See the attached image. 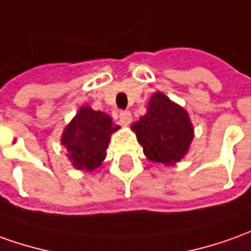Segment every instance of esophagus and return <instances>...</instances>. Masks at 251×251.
<instances>
[{
  "mask_svg": "<svg viewBox=\"0 0 251 251\" xmlns=\"http://www.w3.org/2000/svg\"><path fill=\"white\" fill-rule=\"evenodd\" d=\"M119 117H120V123H122L123 126H127V124L132 122V115H131V112H128V110H122Z\"/></svg>",
  "mask_w": 251,
  "mask_h": 251,
  "instance_id": "esophagus-1",
  "label": "esophagus"
}]
</instances>
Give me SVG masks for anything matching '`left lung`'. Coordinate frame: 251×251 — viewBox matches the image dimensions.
<instances>
[{"label": "left lung", "mask_w": 251, "mask_h": 251, "mask_svg": "<svg viewBox=\"0 0 251 251\" xmlns=\"http://www.w3.org/2000/svg\"><path fill=\"white\" fill-rule=\"evenodd\" d=\"M132 129L149 160L165 165L180 161L194 138L187 112L162 93L151 96L146 115Z\"/></svg>", "instance_id": "left-lung-1"}]
</instances>
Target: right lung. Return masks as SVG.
Returning a JSON list of instances; mask_svg holds the SVG:
<instances>
[{"mask_svg": "<svg viewBox=\"0 0 251 251\" xmlns=\"http://www.w3.org/2000/svg\"><path fill=\"white\" fill-rule=\"evenodd\" d=\"M117 128L119 126H115L106 113L93 110L90 106L80 108L61 138L74 167L84 171L100 167L106 155L110 134Z\"/></svg>", "mask_w": 251, "mask_h": 251, "instance_id": "add662e5", "label": "right lung"}]
</instances>
